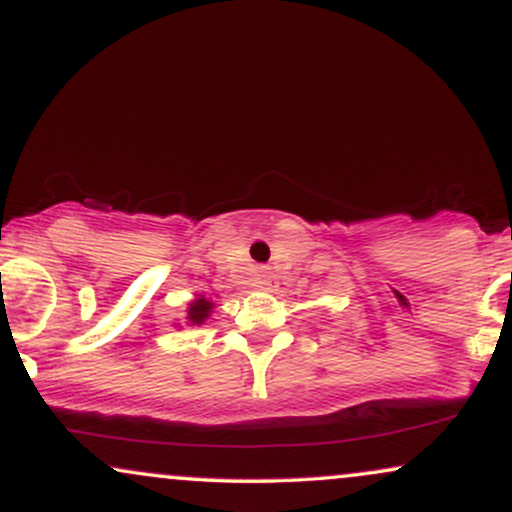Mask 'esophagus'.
<instances>
[{"label": "esophagus", "mask_w": 512, "mask_h": 512, "mask_svg": "<svg viewBox=\"0 0 512 512\" xmlns=\"http://www.w3.org/2000/svg\"><path fill=\"white\" fill-rule=\"evenodd\" d=\"M255 286L257 289H269V286H272V274L267 272V269H260V272H257V276H255Z\"/></svg>", "instance_id": "obj_1"}]
</instances>
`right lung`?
Masks as SVG:
<instances>
[{
    "label": "right lung",
    "instance_id": "right-lung-1",
    "mask_svg": "<svg viewBox=\"0 0 512 512\" xmlns=\"http://www.w3.org/2000/svg\"><path fill=\"white\" fill-rule=\"evenodd\" d=\"M211 310H214V303L199 296L190 303V310H187V322H190V325H202V322L211 315Z\"/></svg>",
    "mask_w": 512,
    "mask_h": 512
}]
</instances>
